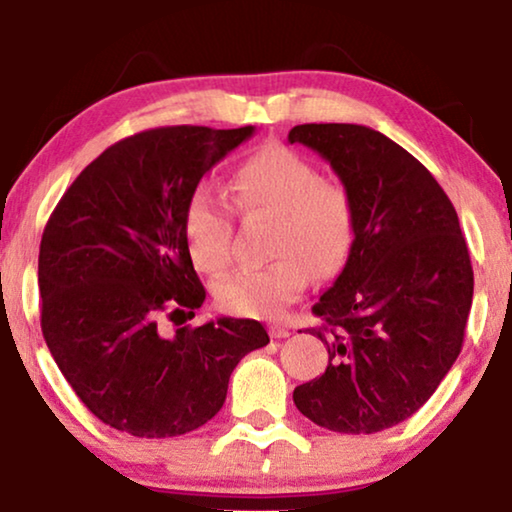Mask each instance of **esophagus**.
Returning a JSON list of instances; mask_svg holds the SVG:
<instances>
[{
	"label": "esophagus",
	"instance_id": "34e87169",
	"mask_svg": "<svg viewBox=\"0 0 512 512\" xmlns=\"http://www.w3.org/2000/svg\"><path fill=\"white\" fill-rule=\"evenodd\" d=\"M289 328H286V326H282V324H275V326H270V335H272V338H289Z\"/></svg>",
	"mask_w": 512,
	"mask_h": 512
}]
</instances>
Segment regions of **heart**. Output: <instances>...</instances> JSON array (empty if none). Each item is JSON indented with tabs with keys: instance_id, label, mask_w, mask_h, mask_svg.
<instances>
[{
	"instance_id": "obj_1",
	"label": "heart",
	"mask_w": 512,
	"mask_h": 512,
	"mask_svg": "<svg viewBox=\"0 0 512 512\" xmlns=\"http://www.w3.org/2000/svg\"><path fill=\"white\" fill-rule=\"evenodd\" d=\"M233 202L244 216H272L263 268H244L214 286V300L235 317H275L312 275L328 277L345 261L354 235L347 188L321 179L317 167L286 146H265L237 167ZM233 207L209 186L188 195L184 235L195 268L219 275L233 258Z\"/></svg>"
}]
</instances>
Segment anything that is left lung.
I'll return each instance as SVG.
<instances>
[{"label": "left lung", "instance_id": "8db88e82", "mask_svg": "<svg viewBox=\"0 0 512 512\" xmlns=\"http://www.w3.org/2000/svg\"><path fill=\"white\" fill-rule=\"evenodd\" d=\"M328 160L354 207V242L307 328L328 349L321 377L293 391L314 424L389 429L422 408L457 361L473 303L459 216L433 174L382 132L305 123L289 132Z\"/></svg>", "mask_w": 512, "mask_h": 512}]
</instances>
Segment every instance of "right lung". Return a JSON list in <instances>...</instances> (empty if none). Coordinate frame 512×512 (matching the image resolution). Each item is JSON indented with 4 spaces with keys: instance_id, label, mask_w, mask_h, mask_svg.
Segmentation results:
<instances>
[{
    "instance_id": "1",
    "label": "right lung",
    "mask_w": 512,
    "mask_h": 512,
    "mask_svg": "<svg viewBox=\"0 0 512 512\" xmlns=\"http://www.w3.org/2000/svg\"><path fill=\"white\" fill-rule=\"evenodd\" d=\"M251 135L254 125H170L125 137L74 179L46 223L41 333L76 396L116 431H195L221 410L242 356L270 342L254 319L221 317L172 338L160 326L205 303L184 235L188 195Z\"/></svg>"
}]
</instances>
